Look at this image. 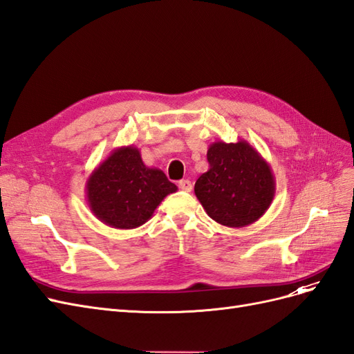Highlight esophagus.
<instances>
[{"label": "esophagus", "mask_w": 354, "mask_h": 354, "mask_svg": "<svg viewBox=\"0 0 354 354\" xmlns=\"http://www.w3.org/2000/svg\"><path fill=\"white\" fill-rule=\"evenodd\" d=\"M178 187L183 190V192H190L192 187H194V185H192L190 180H181L178 183Z\"/></svg>", "instance_id": "obj_1"}]
</instances>
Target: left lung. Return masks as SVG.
<instances>
[{
    "instance_id": "left-lung-1",
    "label": "left lung",
    "mask_w": 354,
    "mask_h": 354,
    "mask_svg": "<svg viewBox=\"0 0 354 354\" xmlns=\"http://www.w3.org/2000/svg\"><path fill=\"white\" fill-rule=\"evenodd\" d=\"M209 169L195 183V195L208 216L227 227H245L263 217L276 194L270 165L246 142H214Z\"/></svg>"
}]
</instances>
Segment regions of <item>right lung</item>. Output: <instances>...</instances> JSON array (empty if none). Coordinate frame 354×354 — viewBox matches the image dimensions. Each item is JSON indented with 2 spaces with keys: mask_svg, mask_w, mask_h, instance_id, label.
Returning <instances> with one entry per match:
<instances>
[{
  "mask_svg": "<svg viewBox=\"0 0 354 354\" xmlns=\"http://www.w3.org/2000/svg\"><path fill=\"white\" fill-rule=\"evenodd\" d=\"M177 192L164 171L145 165L134 146L116 147L94 168L85 185L91 212L106 226L136 229L153 216L164 198Z\"/></svg>",
  "mask_w": 354,
  "mask_h": 354,
  "instance_id": "obj_1",
  "label": "right lung"
}]
</instances>
